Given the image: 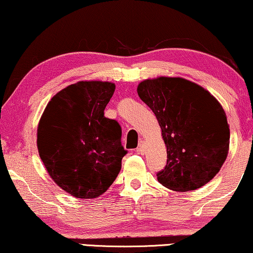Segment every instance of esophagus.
Masks as SVG:
<instances>
[{
	"instance_id": "esophagus-1",
	"label": "esophagus",
	"mask_w": 253,
	"mask_h": 253,
	"mask_svg": "<svg viewBox=\"0 0 253 253\" xmlns=\"http://www.w3.org/2000/svg\"><path fill=\"white\" fill-rule=\"evenodd\" d=\"M135 153H137V154H141V155L145 153V147H144V144H142V142H140L138 147L135 148Z\"/></svg>"
}]
</instances>
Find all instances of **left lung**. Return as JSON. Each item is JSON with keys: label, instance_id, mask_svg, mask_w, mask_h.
Segmentation results:
<instances>
[{"label": "left lung", "instance_id": "8db88e82", "mask_svg": "<svg viewBox=\"0 0 253 253\" xmlns=\"http://www.w3.org/2000/svg\"><path fill=\"white\" fill-rule=\"evenodd\" d=\"M137 91L155 114L167 146V166L156 173L157 180L175 192L208 184L228 154L229 126L221 105L181 78L145 80Z\"/></svg>", "mask_w": 253, "mask_h": 253}]
</instances>
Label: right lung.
<instances>
[{
	"instance_id": "obj_1",
	"label": "right lung",
	"mask_w": 253,
	"mask_h": 253,
	"mask_svg": "<svg viewBox=\"0 0 253 253\" xmlns=\"http://www.w3.org/2000/svg\"><path fill=\"white\" fill-rule=\"evenodd\" d=\"M115 84H72L49 101L39 123L38 148L53 181L79 199H94L113 184L127 151L122 129L104 111Z\"/></svg>"
}]
</instances>
